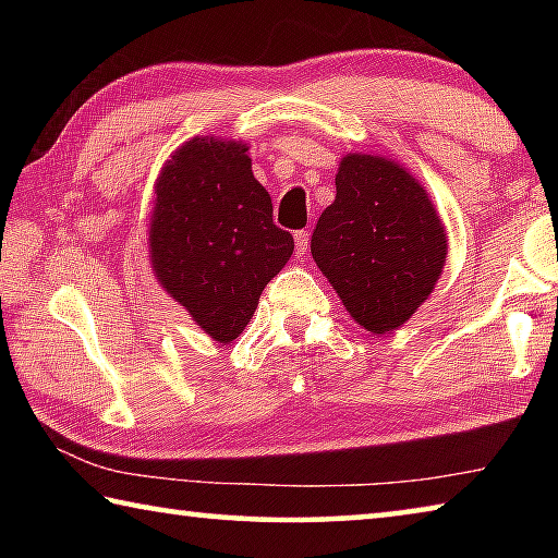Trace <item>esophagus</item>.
<instances>
[{"label":"esophagus","instance_id":"esophagus-1","mask_svg":"<svg viewBox=\"0 0 558 558\" xmlns=\"http://www.w3.org/2000/svg\"><path fill=\"white\" fill-rule=\"evenodd\" d=\"M307 241H310L307 231H295V245H298L300 256H305V253H307Z\"/></svg>","mask_w":558,"mask_h":558}]
</instances>
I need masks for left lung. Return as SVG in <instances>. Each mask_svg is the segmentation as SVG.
Instances as JSON below:
<instances>
[{"label": "left lung", "mask_w": 558, "mask_h": 558, "mask_svg": "<svg viewBox=\"0 0 558 558\" xmlns=\"http://www.w3.org/2000/svg\"><path fill=\"white\" fill-rule=\"evenodd\" d=\"M335 186L310 251L354 323L389 335L436 290L448 258L446 223L426 186L389 157L344 155Z\"/></svg>", "instance_id": "1"}]
</instances>
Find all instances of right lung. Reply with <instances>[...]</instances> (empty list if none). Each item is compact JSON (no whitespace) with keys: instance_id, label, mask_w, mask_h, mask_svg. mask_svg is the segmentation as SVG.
I'll return each instance as SVG.
<instances>
[{"instance_id":"obj_1","label":"right lung","mask_w":558,"mask_h":558,"mask_svg":"<svg viewBox=\"0 0 558 558\" xmlns=\"http://www.w3.org/2000/svg\"><path fill=\"white\" fill-rule=\"evenodd\" d=\"M147 233L159 288L219 344L243 332L295 248L272 223L248 143L214 135L186 140L159 169Z\"/></svg>"}]
</instances>
